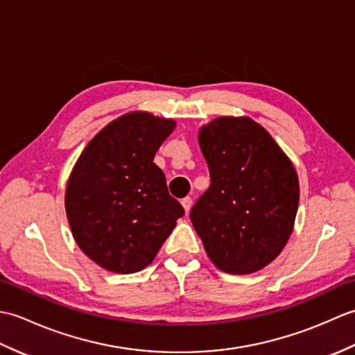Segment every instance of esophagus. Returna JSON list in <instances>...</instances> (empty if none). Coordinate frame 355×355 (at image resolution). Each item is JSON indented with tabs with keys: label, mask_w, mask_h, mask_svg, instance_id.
<instances>
[{
	"label": "esophagus",
	"mask_w": 355,
	"mask_h": 355,
	"mask_svg": "<svg viewBox=\"0 0 355 355\" xmlns=\"http://www.w3.org/2000/svg\"><path fill=\"white\" fill-rule=\"evenodd\" d=\"M182 205H183V207H184V210H186V214H189V210H191V207H192V198H191V197L183 198V200H182Z\"/></svg>",
	"instance_id": "34e87169"
}]
</instances>
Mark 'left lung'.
<instances>
[{
    "mask_svg": "<svg viewBox=\"0 0 355 355\" xmlns=\"http://www.w3.org/2000/svg\"><path fill=\"white\" fill-rule=\"evenodd\" d=\"M198 143L210 187L191 212L209 259L224 273L250 275L275 261L288 243L299 206L291 160L250 117H216Z\"/></svg>",
    "mask_w": 355,
    "mask_h": 355,
    "instance_id": "1",
    "label": "left lung"
}]
</instances>
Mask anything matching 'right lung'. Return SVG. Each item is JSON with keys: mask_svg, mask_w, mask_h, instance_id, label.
<instances>
[{"mask_svg": "<svg viewBox=\"0 0 355 355\" xmlns=\"http://www.w3.org/2000/svg\"><path fill=\"white\" fill-rule=\"evenodd\" d=\"M175 120L131 111L97 132L65 189L73 238L97 266L119 275L148 267L184 215L154 163Z\"/></svg>", "mask_w": 355, "mask_h": 355, "instance_id": "add662e5", "label": "right lung"}]
</instances>
